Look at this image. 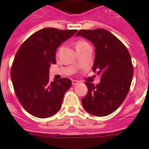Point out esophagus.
Returning <instances> with one entry per match:
<instances>
[{"label":"esophagus","instance_id":"1","mask_svg":"<svg viewBox=\"0 0 149 149\" xmlns=\"http://www.w3.org/2000/svg\"><path fill=\"white\" fill-rule=\"evenodd\" d=\"M72 86H77V85L79 84V82L77 81V80H72Z\"/></svg>","mask_w":149,"mask_h":149}]
</instances>
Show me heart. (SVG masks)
Returning <instances> with one entry per match:
<instances>
[{"instance_id":"b5f03b06","label":"heart","mask_w":149,"mask_h":149,"mask_svg":"<svg viewBox=\"0 0 149 149\" xmlns=\"http://www.w3.org/2000/svg\"><path fill=\"white\" fill-rule=\"evenodd\" d=\"M88 43L85 42V41H83V40H79V41H77L76 44H75V46H76V49H79V48H81L82 46H84V45H87Z\"/></svg>"}]
</instances>
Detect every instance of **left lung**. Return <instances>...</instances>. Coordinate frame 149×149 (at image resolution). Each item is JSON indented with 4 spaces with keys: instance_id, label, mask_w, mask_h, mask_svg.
I'll use <instances>...</instances> for the list:
<instances>
[{
    "instance_id": "left-lung-1",
    "label": "left lung",
    "mask_w": 149,
    "mask_h": 149,
    "mask_svg": "<svg viewBox=\"0 0 149 149\" xmlns=\"http://www.w3.org/2000/svg\"><path fill=\"white\" fill-rule=\"evenodd\" d=\"M93 43L95 58L93 71L101 75L95 86L86 82L88 93L82 99L84 108L97 117L109 115L120 106L127 97L133 77L129 52L113 34L105 29L80 30L76 35Z\"/></svg>"
}]
</instances>
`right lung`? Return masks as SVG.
<instances>
[{
  "label": "right lung",
  "mask_w": 149,
  "mask_h": 149,
  "mask_svg": "<svg viewBox=\"0 0 149 149\" xmlns=\"http://www.w3.org/2000/svg\"><path fill=\"white\" fill-rule=\"evenodd\" d=\"M77 30L41 29L24 42L13 62L10 78L17 99L36 118H49L61 108L65 91L72 82L67 78L49 82L50 65L56 64L59 45L77 33Z\"/></svg>",
  "instance_id": "1"
}]
</instances>
